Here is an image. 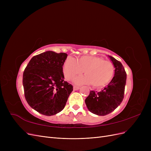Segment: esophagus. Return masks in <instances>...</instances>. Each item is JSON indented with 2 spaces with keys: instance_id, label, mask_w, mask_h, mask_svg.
I'll list each match as a JSON object with an SVG mask.
<instances>
[{
  "instance_id": "34e87169",
  "label": "esophagus",
  "mask_w": 151,
  "mask_h": 151,
  "mask_svg": "<svg viewBox=\"0 0 151 151\" xmlns=\"http://www.w3.org/2000/svg\"><path fill=\"white\" fill-rule=\"evenodd\" d=\"M79 89H80V88L78 86H74V91H77V90H79Z\"/></svg>"
}]
</instances>
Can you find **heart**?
<instances>
[{
	"label": "heart",
	"mask_w": 151,
	"mask_h": 151,
	"mask_svg": "<svg viewBox=\"0 0 151 151\" xmlns=\"http://www.w3.org/2000/svg\"><path fill=\"white\" fill-rule=\"evenodd\" d=\"M62 71L67 80H71L84 71L86 74L74 79L76 84H91L96 88H102L111 81L114 74L113 63L97 56L83 55L76 60L68 57L63 63Z\"/></svg>",
	"instance_id": "heart-1"
}]
</instances>
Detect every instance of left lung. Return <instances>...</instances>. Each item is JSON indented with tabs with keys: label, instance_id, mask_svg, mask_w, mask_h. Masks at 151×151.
Instances as JSON below:
<instances>
[{
	"label": "left lung",
	"instance_id": "obj_1",
	"mask_svg": "<svg viewBox=\"0 0 151 151\" xmlns=\"http://www.w3.org/2000/svg\"><path fill=\"white\" fill-rule=\"evenodd\" d=\"M108 57L115 67V75L107 86L99 92L91 91L85 99L89 111L99 116L111 113L119 106L124 98L127 74L122 63L111 56Z\"/></svg>",
	"mask_w": 151,
	"mask_h": 151
}]
</instances>
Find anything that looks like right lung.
Here are the masks:
<instances>
[{"instance_id": "add662e5", "label": "right lung", "mask_w": 151, "mask_h": 151, "mask_svg": "<svg viewBox=\"0 0 151 151\" xmlns=\"http://www.w3.org/2000/svg\"><path fill=\"white\" fill-rule=\"evenodd\" d=\"M65 53L47 51L34 56L25 68L22 84L29 106L47 116L56 115L64 108L73 86L64 81L63 63Z\"/></svg>"}]
</instances>
